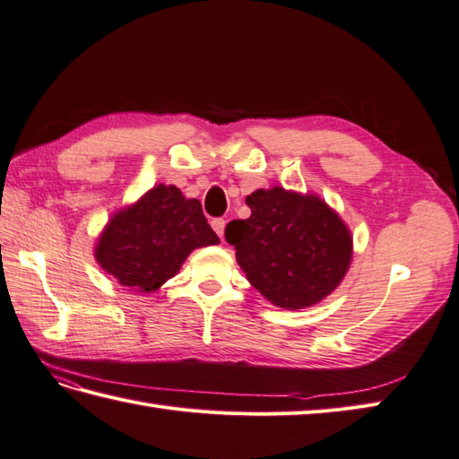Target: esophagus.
<instances>
[{
  "label": "esophagus",
  "instance_id": "1",
  "mask_svg": "<svg viewBox=\"0 0 459 459\" xmlns=\"http://www.w3.org/2000/svg\"><path fill=\"white\" fill-rule=\"evenodd\" d=\"M212 228H213V231H216L218 236H220V239H221L223 238V230H226V220L216 218V220L212 221Z\"/></svg>",
  "mask_w": 459,
  "mask_h": 459
}]
</instances>
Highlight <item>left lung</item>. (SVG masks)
Here are the masks:
<instances>
[{"label": "left lung", "mask_w": 459, "mask_h": 459, "mask_svg": "<svg viewBox=\"0 0 459 459\" xmlns=\"http://www.w3.org/2000/svg\"><path fill=\"white\" fill-rule=\"evenodd\" d=\"M247 220H233L226 241L247 281L274 307H312L338 287L351 261V233L322 198L281 186L246 198Z\"/></svg>", "instance_id": "obj_1"}]
</instances>
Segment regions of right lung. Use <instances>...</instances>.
Wrapping results in <instances>:
<instances>
[{
	"mask_svg": "<svg viewBox=\"0 0 459 459\" xmlns=\"http://www.w3.org/2000/svg\"><path fill=\"white\" fill-rule=\"evenodd\" d=\"M216 243L202 204L159 185L114 213L98 239L96 261L124 287L152 292L175 277L192 249Z\"/></svg>",
	"mask_w": 459,
	"mask_h": 459,
	"instance_id": "add662e5",
	"label": "right lung"
}]
</instances>
